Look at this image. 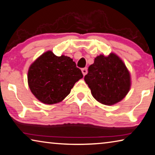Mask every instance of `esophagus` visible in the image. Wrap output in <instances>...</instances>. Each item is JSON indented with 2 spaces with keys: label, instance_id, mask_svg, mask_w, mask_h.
Returning <instances> with one entry per match:
<instances>
[{
  "label": "esophagus",
  "instance_id": "34e87169",
  "mask_svg": "<svg viewBox=\"0 0 155 155\" xmlns=\"http://www.w3.org/2000/svg\"><path fill=\"white\" fill-rule=\"evenodd\" d=\"M81 71H82V73H83V75H85L87 73V68H82L81 69Z\"/></svg>",
  "mask_w": 155,
  "mask_h": 155
}]
</instances>
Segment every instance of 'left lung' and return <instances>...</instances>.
Instances as JSON below:
<instances>
[{
    "instance_id": "8db88e82",
    "label": "left lung",
    "mask_w": 155,
    "mask_h": 155,
    "mask_svg": "<svg viewBox=\"0 0 155 155\" xmlns=\"http://www.w3.org/2000/svg\"><path fill=\"white\" fill-rule=\"evenodd\" d=\"M84 80L93 97L101 104L111 105L119 102L129 92L130 76L119 56H98L88 68Z\"/></svg>"
}]
</instances>
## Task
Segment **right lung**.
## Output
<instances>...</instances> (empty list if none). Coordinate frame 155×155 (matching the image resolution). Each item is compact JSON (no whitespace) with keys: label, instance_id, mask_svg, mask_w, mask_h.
<instances>
[{"label":"right lung","instance_id":"1","mask_svg":"<svg viewBox=\"0 0 155 155\" xmlns=\"http://www.w3.org/2000/svg\"><path fill=\"white\" fill-rule=\"evenodd\" d=\"M83 77L72 58L48 51L29 67L28 80L32 94L43 104L51 105L64 99Z\"/></svg>","mask_w":155,"mask_h":155}]
</instances>
